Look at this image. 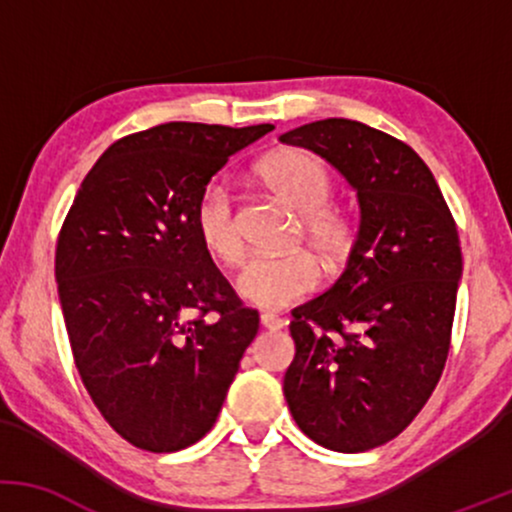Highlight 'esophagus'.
Returning <instances> with one entry per match:
<instances>
[{"mask_svg":"<svg viewBox=\"0 0 512 512\" xmlns=\"http://www.w3.org/2000/svg\"><path fill=\"white\" fill-rule=\"evenodd\" d=\"M260 325L264 327V330H281V327H284L286 322L281 320L279 315H274V313H262L260 315Z\"/></svg>","mask_w":512,"mask_h":512,"instance_id":"esophagus-1","label":"esophagus"}]
</instances>
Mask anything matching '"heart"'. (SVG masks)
<instances>
[{
    "label": "heart",
    "instance_id": "b5f03b06",
    "mask_svg": "<svg viewBox=\"0 0 512 512\" xmlns=\"http://www.w3.org/2000/svg\"><path fill=\"white\" fill-rule=\"evenodd\" d=\"M257 175L274 197L301 216V236L327 264L342 262L354 245V223L330 204L332 178L315 156L284 149L264 158ZM195 233L214 260L236 264L243 257V238L233 197L226 185L209 182L195 202ZM320 267L310 252L255 255L236 276L240 298L260 308H286L315 291Z\"/></svg>",
    "mask_w": 512,
    "mask_h": 512
}]
</instances>
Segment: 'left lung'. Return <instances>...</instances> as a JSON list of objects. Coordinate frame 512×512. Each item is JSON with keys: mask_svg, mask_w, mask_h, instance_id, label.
I'll return each instance as SVG.
<instances>
[{"mask_svg": "<svg viewBox=\"0 0 512 512\" xmlns=\"http://www.w3.org/2000/svg\"><path fill=\"white\" fill-rule=\"evenodd\" d=\"M356 190L361 223L342 276L291 310V416L337 452L385 445L436 390L450 351L462 250L443 192L411 146L330 117L281 134Z\"/></svg>", "mask_w": 512, "mask_h": 512, "instance_id": "8db88e82", "label": "left lung"}]
</instances>
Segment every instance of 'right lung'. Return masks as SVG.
<instances>
[{"instance_id": "obj_1", "label": "right lung", "mask_w": 512, "mask_h": 512, "mask_svg": "<svg viewBox=\"0 0 512 512\" xmlns=\"http://www.w3.org/2000/svg\"><path fill=\"white\" fill-rule=\"evenodd\" d=\"M272 125L166 122L88 170L62 223L55 279L81 383L134 448L175 452L216 424L260 315L195 233V202Z\"/></svg>"}]
</instances>
